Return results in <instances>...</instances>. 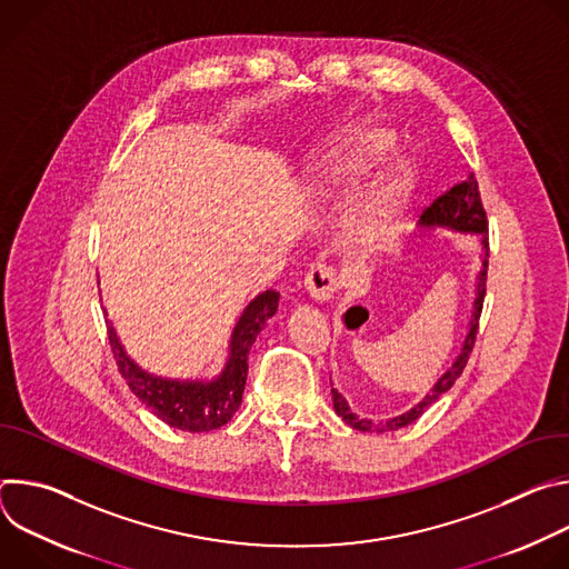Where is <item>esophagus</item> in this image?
Instances as JSON below:
<instances>
[{"label":"esophagus","instance_id":"34e87169","mask_svg":"<svg viewBox=\"0 0 569 569\" xmlns=\"http://www.w3.org/2000/svg\"><path fill=\"white\" fill-rule=\"evenodd\" d=\"M306 290L312 301L317 303H327L336 297L338 292V277L331 268L327 266H312L310 272L306 274Z\"/></svg>","mask_w":569,"mask_h":569}]
</instances>
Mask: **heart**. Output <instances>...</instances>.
<instances>
[{
    "mask_svg": "<svg viewBox=\"0 0 569 569\" xmlns=\"http://www.w3.org/2000/svg\"><path fill=\"white\" fill-rule=\"evenodd\" d=\"M396 148L393 134L380 126L351 123L338 130L323 152V182L336 189H353L367 182ZM415 187V171L400 167L376 182L345 220V246L351 254H365L391 233Z\"/></svg>",
    "mask_w": 569,
    "mask_h": 569,
    "instance_id": "obj_1",
    "label": "heart"
}]
</instances>
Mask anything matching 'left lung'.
<instances>
[{"label":"left lung","mask_w":569,"mask_h":569,"mask_svg":"<svg viewBox=\"0 0 569 569\" xmlns=\"http://www.w3.org/2000/svg\"><path fill=\"white\" fill-rule=\"evenodd\" d=\"M419 227L421 229H450V231L477 236V240H479L481 268L475 277V301H472V315H470V321H468V333L463 338L459 356L446 369V373L435 382V387L415 405L412 410L402 412L398 417H391V419L378 421V423L371 421V419H362L349 408L347 398L338 389H331L333 408H336L338 417H342V421L347 426H351L353 430H360V432H389V430H400L405 426L415 423L441 393H446L455 385V380L461 376V371L468 362V356L472 351V345H475L477 321H479L483 292H486V268H489V238H486V233H489V222H486V211H483V204H481V198H479V187H477L475 176L470 173L466 182H461V184L452 187L450 191H446L443 196H439L421 213Z\"/></svg>","instance_id":"8db88e82"}]
</instances>
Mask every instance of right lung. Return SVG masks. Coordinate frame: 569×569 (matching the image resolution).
Listing matches in <instances>:
<instances>
[{
  "label": "right lung",
  "mask_w": 569,
  "mask_h": 569,
  "mask_svg": "<svg viewBox=\"0 0 569 569\" xmlns=\"http://www.w3.org/2000/svg\"><path fill=\"white\" fill-rule=\"evenodd\" d=\"M279 308V292L257 295L240 312L229 340V356L222 371L211 380L161 378L141 369L121 345L112 321L106 319L110 347L132 393L167 426L184 432H211L222 428L240 408L248 380V356L257 336ZM108 315V310H103Z\"/></svg>",
  "instance_id": "obj_1"
}]
</instances>
